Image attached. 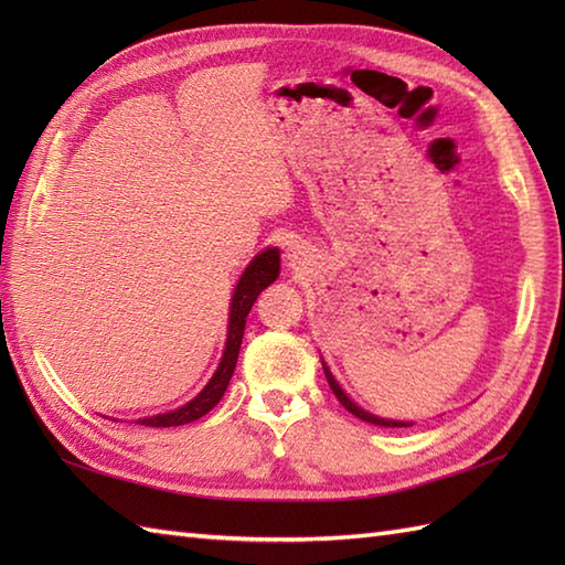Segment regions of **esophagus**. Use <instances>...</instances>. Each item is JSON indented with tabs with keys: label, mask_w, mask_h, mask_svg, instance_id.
<instances>
[{
	"label": "esophagus",
	"mask_w": 565,
	"mask_h": 565,
	"mask_svg": "<svg viewBox=\"0 0 565 565\" xmlns=\"http://www.w3.org/2000/svg\"><path fill=\"white\" fill-rule=\"evenodd\" d=\"M301 257H303V252H298V249H291V255H289V259L296 264H301Z\"/></svg>",
	"instance_id": "obj_1"
}]
</instances>
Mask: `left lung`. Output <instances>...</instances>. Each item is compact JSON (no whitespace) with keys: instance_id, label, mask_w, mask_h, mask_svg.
<instances>
[{"instance_id":"8db88e82","label":"left lung","mask_w":565,"mask_h":565,"mask_svg":"<svg viewBox=\"0 0 565 565\" xmlns=\"http://www.w3.org/2000/svg\"><path fill=\"white\" fill-rule=\"evenodd\" d=\"M322 369H326V379H328V383H330L332 393L338 395V401H340L352 415H356L359 419H364V423H371V425H379V427H411V425H413V423H403V419H383V417H379V415L366 413L364 407H359V405L350 398V395H347V393L340 388V383L334 381V376L330 374V369L326 366V362H322Z\"/></svg>"}]
</instances>
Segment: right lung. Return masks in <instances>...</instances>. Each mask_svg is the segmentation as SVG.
Wrapping results in <instances>:
<instances>
[{"label":"right lung","instance_id":"1","mask_svg":"<svg viewBox=\"0 0 565 565\" xmlns=\"http://www.w3.org/2000/svg\"><path fill=\"white\" fill-rule=\"evenodd\" d=\"M279 276V249L269 247L259 252V255L249 262V267L239 276V281L235 286L233 294V303H231V320H227V340H225V352L218 369L211 376L194 401H189L184 407H177L172 413L164 415H152L146 419H138L140 425L146 427H177V425H186L194 423V419L203 417L209 411H213L218 401L223 398V393L227 388V383L233 379V371L237 364V354H239V344H243V334H245V320L249 316L252 306H255L257 296L267 289L269 284L276 281Z\"/></svg>","mask_w":565,"mask_h":565}]
</instances>
